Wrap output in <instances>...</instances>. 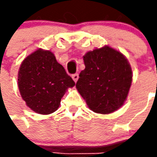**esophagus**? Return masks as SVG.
Masks as SVG:
<instances>
[{
    "label": "esophagus",
    "instance_id": "34e87169",
    "mask_svg": "<svg viewBox=\"0 0 157 157\" xmlns=\"http://www.w3.org/2000/svg\"><path fill=\"white\" fill-rule=\"evenodd\" d=\"M71 77H72V79L74 80V82H77V80H78V78H79V75L77 74V73H75V74H73V75H72Z\"/></svg>",
    "mask_w": 157,
    "mask_h": 157
}]
</instances>
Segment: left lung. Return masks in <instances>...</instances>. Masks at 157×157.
I'll use <instances>...</instances> for the list:
<instances>
[{
    "mask_svg": "<svg viewBox=\"0 0 157 157\" xmlns=\"http://www.w3.org/2000/svg\"><path fill=\"white\" fill-rule=\"evenodd\" d=\"M85 69L81 71L76 88L93 112L107 114L116 111L127 98L132 70L127 59L109 46L87 52Z\"/></svg>",
    "mask_w": 157,
    "mask_h": 157,
    "instance_id": "8db88e82",
    "label": "left lung"
}]
</instances>
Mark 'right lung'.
I'll use <instances>...</instances> for the list:
<instances>
[{
  "label": "right lung",
  "instance_id": "1",
  "mask_svg": "<svg viewBox=\"0 0 157 157\" xmlns=\"http://www.w3.org/2000/svg\"><path fill=\"white\" fill-rule=\"evenodd\" d=\"M75 82L49 50L38 49L22 61L18 88L28 107L40 114L55 112L62 97Z\"/></svg>",
  "mask_w": 157,
  "mask_h": 157
}]
</instances>
